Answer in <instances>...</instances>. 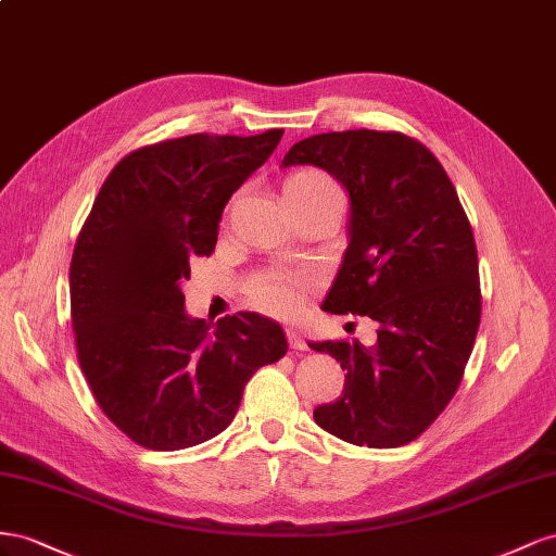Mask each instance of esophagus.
Segmentation results:
<instances>
[{
	"label": "esophagus",
	"instance_id": "obj_1",
	"mask_svg": "<svg viewBox=\"0 0 556 556\" xmlns=\"http://www.w3.org/2000/svg\"><path fill=\"white\" fill-rule=\"evenodd\" d=\"M287 338H289V346L293 352H307V342L303 340L298 330H287Z\"/></svg>",
	"mask_w": 556,
	"mask_h": 556
}]
</instances>
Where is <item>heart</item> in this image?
<instances>
[{"instance_id": "obj_1", "label": "heart", "mask_w": 556, "mask_h": 556, "mask_svg": "<svg viewBox=\"0 0 556 556\" xmlns=\"http://www.w3.org/2000/svg\"><path fill=\"white\" fill-rule=\"evenodd\" d=\"M283 198L289 207L298 210H316V207H344V190L342 186L321 169H300L283 181ZM309 293V279L300 275H289L273 269V273L261 275L249 287V300L253 307L265 314L291 319L305 307Z\"/></svg>"}]
</instances>
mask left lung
<instances>
[{
  "label": "left lung",
  "mask_w": 556,
  "mask_h": 556,
  "mask_svg": "<svg viewBox=\"0 0 556 556\" xmlns=\"http://www.w3.org/2000/svg\"><path fill=\"white\" fill-rule=\"evenodd\" d=\"M281 165H316L346 188L349 244L324 309L379 326L375 346L309 342L346 370L342 395L314 421L352 445H407L452 401L480 326L478 249L456 188L401 132L314 135Z\"/></svg>",
  "instance_id": "8db88e82"
}]
</instances>
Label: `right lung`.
<instances>
[{
  "instance_id": "1",
  "label": "right lung",
  "mask_w": 556,
  "mask_h": 556,
  "mask_svg": "<svg viewBox=\"0 0 556 556\" xmlns=\"http://www.w3.org/2000/svg\"><path fill=\"white\" fill-rule=\"evenodd\" d=\"M281 135L137 149L94 198L70 267L76 352L94 401L141 447L174 452L218 435L251 375L287 354L277 321L256 312L193 319L181 293L190 258L212 256L230 195Z\"/></svg>"
}]
</instances>
